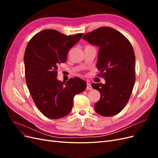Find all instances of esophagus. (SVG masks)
Wrapping results in <instances>:
<instances>
[{
  "label": "esophagus",
  "instance_id": "1",
  "mask_svg": "<svg viewBox=\"0 0 158 158\" xmlns=\"http://www.w3.org/2000/svg\"><path fill=\"white\" fill-rule=\"evenodd\" d=\"M86 89H88V90H90L92 89V85H91V84L89 83V82H87V86H86Z\"/></svg>",
  "mask_w": 158,
  "mask_h": 158
}]
</instances>
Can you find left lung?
Returning <instances> with one entry per match:
<instances>
[{
  "mask_svg": "<svg viewBox=\"0 0 158 158\" xmlns=\"http://www.w3.org/2000/svg\"><path fill=\"white\" fill-rule=\"evenodd\" d=\"M82 39L99 47L97 68L106 80L104 84H92L101 94L94 109L100 115H115L125 107L135 83L132 47L121 33L109 27L88 33Z\"/></svg>",
  "mask_w": 158,
  "mask_h": 158,
  "instance_id": "obj_1",
  "label": "left lung"
}]
</instances>
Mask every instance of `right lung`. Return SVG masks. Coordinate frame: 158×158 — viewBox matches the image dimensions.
<instances>
[{"label":"right lung","mask_w":158,"mask_h":158,"mask_svg":"<svg viewBox=\"0 0 158 158\" xmlns=\"http://www.w3.org/2000/svg\"><path fill=\"white\" fill-rule=\"evenodd\" d=\"M82 33L65 35L54 30L37 33L28 43L24 54L27 88L37 109L47 117L58 119L69 114L76 94L86 82L79 78L62 82L56 78L58 65L65 63L69 51Z\"/></svg>","instance_id":"1"}]
</instances>
